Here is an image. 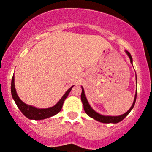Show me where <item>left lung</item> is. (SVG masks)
I'll list each match as a JSON object with an SVG mask.
<instances>
[{"mask_svg":"<svg viewBox=\"0 0 152 152\" xmlns=\"http://www.w3.org/2000/svg\"><path fill=\"white\" fill-rule=\"evenodd\" d=\"M125 53L128 55L129 59H130V62H131V63L132 64V58L131 54H130L128 50H125ZM136 83H137V82H136ZM136 94H137V91L136 92V95H135V97H134L133 103L132 104L131 108H130L125 113L122 114L121 116H104V115H102V114L98 113L97 112L94 110L92 107L90 106V104H89L88 101H87V98L86 97V94H85L84 89H83V87L82 86L81 100H82V104H83V107H84V110L85 112H86V113L89 116H90L91 118L94 119V120H96L97 121H99V122H102V123H104V124H109V123L116 124V123H119V122H121V121H123V120L129 115V113L132 111V109H133L134 105H135V103H136Z\"/></svg>","mask_w":152,"mask_h":152,"instance_id":"obj_1","label":"left lung"}]
</instances>
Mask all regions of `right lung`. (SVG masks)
Returning <instances> with one entry per match:
<instances>
[{
	"label": "right lung",
	"instance_id": "1",
	"mask_svg": "<svg viewBox=\"0 0 152 152\" xmlns=\"http://www.w3.org/2000/svg\"><path fill=\"white\" fill-rule=\"evenodd\" d=\"M14 75L12 78V83H11V93L12 98L16 102V105L20 110L21 113L27 117V118L30 119V120H43V119L49 118L50 116H53L56 115L58 113H59L62 109V107L63 105L64 101L66 98L68 97L69 93L71 91V89L73 86H71L70 89H68L67 91L64 94L62 98L58 101L57 104H55L54 106L50 107V108H47V109H38L36 107L32 106V105H29V104H25L24 102H22L20 97L17 95L16 93V88H15V82H14Z\"/></svg>",
	"mask_w": 152,
	"mask_h": 152
}]
</instances>
